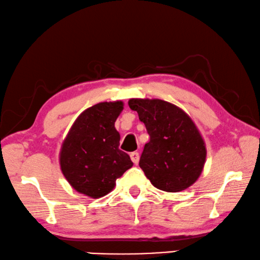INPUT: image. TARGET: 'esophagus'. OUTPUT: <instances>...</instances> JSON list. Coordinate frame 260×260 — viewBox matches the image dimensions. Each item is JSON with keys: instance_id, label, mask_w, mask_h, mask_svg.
I'll return each mask as SVG.
<instances>
[{"instance_id": "esophagus-1", "label": "esophagus", "mask_w": 260, "mask_h": 260, "mask_svg": "<svg viewBox=\"0 0 260 260\" xmlns=\"http://www.w3.org/2000/svg\"><path fill=\"white\" fill-rule=\"evenodd\" d=\"M130 157H131V161H133L135 165H137V163L139 162V153L138 152L130 153Z\"/></svg>"}]
</instances>
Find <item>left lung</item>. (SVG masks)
I'll use <instances>...</instances> for the list:
<instances>
[{"label": "left lung", "instance_id": "obj_1", "mask_svg": "<svg viewBox=\"0 0 260 260\" xmlns=\"http://www.w3.org/2000/svg\"><path fill=\"white\" fill-rule=\"evenodd\" d=\"M127 104L149 135L139 160L145 176L165 192L188 188L202 174L207 157L206 144L192 118L161 99L134 98Z\"/></svg>", "mask_w": 260, "mask_h": 260}]
</instances>
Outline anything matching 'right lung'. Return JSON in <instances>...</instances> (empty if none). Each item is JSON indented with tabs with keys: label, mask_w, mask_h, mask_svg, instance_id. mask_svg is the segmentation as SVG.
Listing matches in <instances>:
<instances>
[{
	"label": "right lung",
	"mask_w": 260,
	"mask_h": 260,
	"mask_svg": "<svg viewBox=\"0 0 260 260\" xmlns=\"http://www.w3.org/2000/svg\"><path fill=\"white\" fill-rule=\"evenodd\" d=\"M122 102H105L81 113L61 145L62 175L76 192L98 199L108 194L117 178L134 166L122 152L115 121Z\"/></svg>",
	"instance_id": "add662e5"
}]
</instances>
